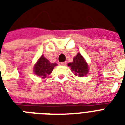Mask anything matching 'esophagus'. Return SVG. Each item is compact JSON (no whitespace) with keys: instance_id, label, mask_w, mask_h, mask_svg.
<instances>
[{"instance_id":"obj_1","label":"esophagus","mask_w":125,"mask_h":125,"mask_svg":"<svg viewBox=\"0 0 125 125\" xmlns=\"http://www.w3.org/2000/svg\"><path fill=\"white\" fill-rule=\"evenodd\" d=\"M60 64L62 65H66V62H61L60 63Z\"/></svg>"}]
</instances>
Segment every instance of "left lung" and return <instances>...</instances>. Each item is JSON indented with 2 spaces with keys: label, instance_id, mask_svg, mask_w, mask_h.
Returning <instances> with one entry per match:
<instances>
[{
  "label": "left lung",
  "instance_id": "left-lung-1",
  "mask_svg": "<svg viewBox=\"0 0 125 125\" xmlns=\"http://www.w3.org/2000/svg\"><path fill=\"white\" fill-rule=\"evenodd\" d=\"M68 66L70 67L72 72L74 73L76 76L80 77L86 76L88 72V64L80 53L77 54L76 57L73 58V62L68 63Z\"/></svg>",
  "mask_w": 125,
  "mask_h": 125
}]
</instances>
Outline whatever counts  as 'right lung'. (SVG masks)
Here are the masks:
<instances>
[{
	"label": "right lung",
	"instance_id": "right-lung-1",
	"mask_svg": "<svg viewBox=\"0 0 125 125\" xmlns=\"http://www.w3.org/2000/svg\"><path fill=\"white\" fill-rule=\"evenodd\" d=\"M56 65V63H50L49 60L44 57L43 55H41L34 67V72L36 75L39 77L45 78L47 75H49L50 73H52L53 69Z\"/></svg>",
	"mask_w": 125,
	"mask_h": 125
}]
</instances>
